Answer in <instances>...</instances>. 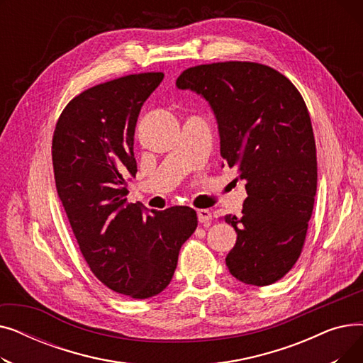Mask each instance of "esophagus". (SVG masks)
<instances>
[{
    "mask_svg": "<svg viewBox=\"0 0 363 363\" xmlns=\"http://www.w3.org/2000/svg\"><path fill=\"white\" fill-rule=\"evenodd\" d=\"M197 218H199L200 223L207 225L212 220V212L207 211V208H200V211H197Z\"/></svg>",
    "mask_w": 363,
    "mask_h": 363,
    "instance_id": "34e87169",
    "label": "esophagus"
}]
</instances>
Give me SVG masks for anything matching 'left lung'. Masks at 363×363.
Returning a JSON list of instances; mask_svg holds the SVG:
<instances>
[{
    "instance_id": "1",
    "label": "left lung",
    "mask_w": 363,
    "mask_h": 363,
    "mask_svg": "<svg viewBox=\"0 0 363 363\" xmlns=\"http://www.w3.org/2000/svg\"><path fill=\"white\" fill-rule=\"evenodd\" d=\"M177 86L211 106L220 156L238 167L235 182L244 181L249 194L240 218L223 216L237 233L228 269L244 284H274L297 262L313 211L318 169L308 107L284 74L259 63L189 67Z\"/></svg>"
}]
</instances>
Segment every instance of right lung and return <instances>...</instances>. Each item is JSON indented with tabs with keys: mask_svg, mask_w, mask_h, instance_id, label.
Instances as JSON below:
<instances>
[{
	"mask_svg": "<svg viewBox=\"0 0 363 363\" xmlns=\"http://www.w3.org/2000/svg\"><path fill=\"white\" fill-rule=\"evenodd\" d=\"M162 81L163 73H140L84 91L52 137L55 188L79 249L106 287L132 298L167 287L181 245L197 228L191 207L150 212L126 201V178L137 174V121Z\"/></svg>",
	"mask_w": 363,
	"mask_h": 363,
	"instance_id": "1",
	"label": "right lung"
}]
</instances>
